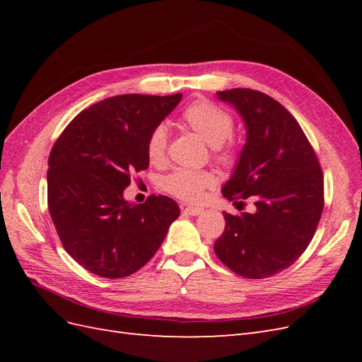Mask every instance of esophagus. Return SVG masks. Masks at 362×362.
<instances>
[{
	"label": "esophagus",
	"instance_id": "34e87169",
	"mask_svg": "<svg viewBox=\"0 0 362 362\" xmlns=\"http://www.w3.org/2000/svg\"><path fill=\"white\" fill-rule=\"evenodd\" d=\"M181 210L184 214H189V216H199L204 213V208H199V206H181Z\"/></svg>",
	"mask_w": 362,
	"mask_h": 362
}]
</instances>
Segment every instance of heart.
<instances>
[{
  "label": "heart",
  "instance_id": "1",
  "mask_svg": "<svg viewBox=\"0 0 362 362\" xmlns=\"http://www.w3.org/2000/svg\"><path fill=\"white\" fill-rule=\"evenodd\" d=\"M184 124L199 134L208 145L218 151V158L233 161L234 152L223 149V144L231 137L234 129L233 116L218 105L199 100L192 103L182 113ZM169 131L166 125H157L151 131L148 139V157L152 163H160L166 157ZM214 185V177L208 172H193L178 169L164 178L163 187L177 198L198 202L202 199L204 192Z\"/></svg>",
  "mask_w": 362,
  "mask_h": 362
}]
</instances>
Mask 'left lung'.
Here are the masks:
<instances>
[{
  "label": "left lung",
  "instance_id": "8db88e82",
  "mask_svg": "<svg viewBox=\"0 0 362 362\" xmlns=\"http://www.w3.org/2000/svg\"><path fill=\"white\" fill-rule=\"evenodd\" d=\"M245 122L246 144L222 193L252 198L254 213H225L214 252L240 276L262 279L286 270L308 247L323 211V173L314 149L286 107L252 89L217 92Z\"/></svg>",
  "mask_w": 362,
  "mask_h": 362
}]
</instances>
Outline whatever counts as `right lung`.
Segmentation results:
<instances>
[{
	"instance_id": "1",
	"label": "right lung",
	"mask_w": 362,
	"mask_h": 362,
	"mask_svg": "<svg viewBox=\"0 0 362 362\" xmlns=\"http://www.w3.org/2000/svg\"><path fill=\"white\" fill-rule=\"evenodd\" d=\"M182 95L128 93L76 115L48 158V210L68 254L90 273L117 279L154 257L180 206L152 194L129 204L131 173L149 166L148 139Z\"/></svg>"
}]
</instances>
